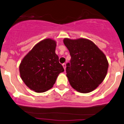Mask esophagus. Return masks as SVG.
<instances>
[{
  "mask_svg": "<svg viewBox=\"0 0 124 124\" xmlns=\"http://www.w3.org/2000/svg\"><path fill=\"white\" fill-rule=\"evenodd\" d=\"M62 67H63V68H64V69H66V63H64V64H62Z\"/></svg>",
  "mask_w": 124,
  "mask_h": 124,
  "instance_id": "obj_1",
  "label": "esophagus"
}]
</instances>
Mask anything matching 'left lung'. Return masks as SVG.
Wrapping results in <instances>:
<instances>
[{
	"label": "left lung",
	"mask_w": 124,
	"mask_h": 124,
	"mask_svg": "<svg viewBox=\"0 0 124 124\" xmlns=\"http://www.w3.org/2000/svg\"><path fill=\"white\" fill-rule=\"evenodd\" d=\"M63 42L71 57L66 67L67 77L71 87L82 93L95 90L103 81L108 71L105 54L89 40L64 39Z\"/></svg>",
	"instance_id": "obj_1"
}]
</instances>
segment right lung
Returning <instances> with one entry per match:
<instances>
[{
  "mask_svg": "<svg viewBox=\"0 0 124 124\" xmlns=\"http://www.w3.org/2000/svg\"><path fill=\"white\" fill-rule=\"evenodd\" d=\"M55 47L54 40H42L21 62L20 77L25 84L35 92L43 93L50 89L58 74L64 71L55 53Z\"/></svg>",
  "mask_w": 124,
  "mask_h": 124,
  "instance_id": "right-lung-1",
  "label": "right lung"
}]
</instances>
